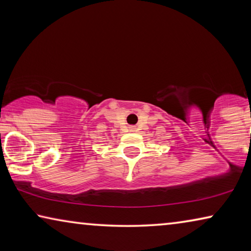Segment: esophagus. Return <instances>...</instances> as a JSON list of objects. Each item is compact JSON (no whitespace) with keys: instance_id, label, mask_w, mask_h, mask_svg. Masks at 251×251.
<instances>
[{"instance_id":"1","label":"esophagus","mask_w":251,"mask_h":251,"mask_svg":"<svg viewBox=\"0 0 251 251\" xmlns=\"http://www.w3.org/2000/svg\"><path fill=\"white\" fill-rule=\"evenodd\" d=\"M135 129H136L135 127H130V130H131V131H135Z\"/></svg>"}]
</instances>
